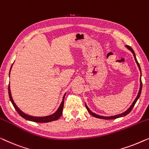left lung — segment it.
Segmentation results:
<instances>
[{
    "mask_svg": "<svg viewBox=\"0 0 149 149\" xmlns=\"http://www.w3.org/2000/svg\"><path fill=\"white\" fill-rule=\"evenodd\" d=\"M125 47L127 48V49L129 50L130 51H131V53L133 54L134 55V59H135V61L138 67V68H139V70L140 72V89H139V91H138V95L136 96V98H135V100H134V102H132V104H131V106L130 107L127 109L125 111H124L123 113H120V114H118V115H116V116H99V115H97L95 113L92 112V111L90 109L88 108V107L87 106L86 103L85 102V106L86 107L88 111V113L91 115H92L93 117H96V118H99V119H117V118H119V117H124L125 116H127V114L129 113L131 111L132 109L134 106V104H136V101L138 100V98H139L140 96V94H141V91H142V80H141V76H142V73H141V70H140V65L139 63H138V61L136 59V54H135V53L134 51V50L132 49V48L130 47H129V46H125Z\"/></svg>",
    "mask_w": 149,
    "mask_h": 149,
    "instance_id": "1",
    "label": "left lung"
}]
</instances>
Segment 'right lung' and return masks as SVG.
<instances>
[{
	"instance_id": "add662e5",
	"label": "right lung",
	"mask_w": 149,
	"mask_h": 149,
	"mask_svg": "<svg viewBox=\"0 0 149 149\" xmlns=\"http://www.w3.org/2000/svg\"><path fill=\"white\" fill-rule=\"evenodd\" d=\"M13 66V65H12ZM12 66L11 67V70L12 68ZM11 70H10L9 72V76H10V72H11ZM65 94L63 96V99H62V102H61L59 107L57 109V110L54 113L49 115V116H43V117H36V116H30V115H28L26 113H25L22 111V110L20 109L16 105V104L15 103L13 99L12 98V95H11V89H10V85H9V98L11 102H12L13 105L15 109V110L17 111L19 114L20 115V116H22L23 118L26 119V120L28 121H34V122H37V123H47V122H50V121H55L57 120V119L59 118V117L61 116V115L63 113V105H64V98H65Z\"/></svg>"
}]
</instances>
